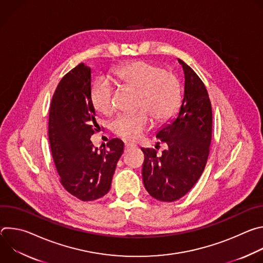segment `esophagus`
I'll list each match as a JSON object with an SVG mask.
<instances>
[{
  "label": "esophagus",
  "mask_w": 263,
  "mask_h": 263,
  "mask_svg": "<svg viewBox=\"0 0 263 263\" xmlns=\"http://www.w3.org/2000/svg\"><path fill=\"white\" fill-rule=\"evenodd\" d=\"M136 145L135 144H133V143H130V142H127V143H125V151L127 152L128 149H130V148H133V147H135Z\"/></svg>",
  "instance_id": "1"
}]
</instances>
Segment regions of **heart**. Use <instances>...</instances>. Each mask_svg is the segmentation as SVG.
Listing matches in <instances>:
<instances>
[{
  "instance_id": "heart-1",
  "label": "heart",
  "mask_w": 263,
  "mask_h": 263,
  "mask_svg": "<svg viewBox=\"0 0 263 263\" xmlns=\"http://www.w3.org/2000/svg\"><path fill=\"white\" fill-rule=\"evenodd\" d=\"M116 74L125 84L139 90L138 107L147 109L157 122H165L175 115L181 100V89L174 73L138 60L119 67ZM90 99L98 112L109 116L115 107L114 85L106 78L98 79L91 87ZM147 111L119 115L111 128L122 137L136 140L152 126V118Z\"/></svg>"
}]
</instances>
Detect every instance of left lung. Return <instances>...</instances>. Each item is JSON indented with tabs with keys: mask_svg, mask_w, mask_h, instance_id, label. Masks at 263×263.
Here are the masks:
<instances>
[{
	"mask_svg": "<svg viewBox=\"0 0 263 263\" xmlns=\"http://www.w3.org/2000/svg\"><path fill=\"white\" fill-rule=\"evenodd\" d=\"M184 71L181 107L156 137L167 144L161 156L141 147L142 181L158 201L174 202L189 193L205 168L212 134V109L207 89L195 70L178 59Z\"/></svg>",
	"mask_w": 263,
	"mask_h": 263,
	"instance_id": "obj_1",
	"label": "left lung"
}]
</instances>
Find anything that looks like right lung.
<instances>
[{
  "instance_id": "right-lung-1",
  "label": "right lung",
  "mask_w": 263,
  "mask_h": 263,
  "mask_svg": "<svg viewBox=\"0 0 263 263\" xmlns=\"http://www.w3.org/2000/svg\"><path fill=\"white\" fill-rule=\"evenodd\" d=\"M91 69L80 63L59 82L52 99L49 139L64 189L81 201L104 197L111 187L124 142L112 138L102 149L93 147L96 110L90 99Z\"/></svg>"
}]
</instances>
